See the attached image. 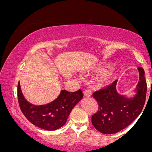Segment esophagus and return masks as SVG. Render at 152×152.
<instances>
[{
  "mask_svg": "<svg viewBox=\"0 0 152 152\" xmlns=\"http://www.w3.org/2000/svg\"><path fill=\"white\" fill-rule=\"evenodd\" d=\"M83 94H84V96H91L92 94L91 91H90L89 89H86L85 91H83Z\"/></svg>",
  "mask_w": 152,
  "mask_h": 152,
  "instance_id": "34e87169",
  "label": "esophagus"
}]
</instances>
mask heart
Returning a JSON list of instances; mask_svg holds the SVG:
<instances>
[{
  "label": "heart",
  "instance_id": "obj_1",
  "mask_svg": "<svg viewBox=\"0 0 152 152\" xmlns=\"http://www.w3.org/2000/svg\"><path fill=\"white\" fill-rule=\"evenodd\" d=\"M111 77V73L110 72H107V73H105L104 75V76H103V80H107L108 79L110 78Z\"/></svg>",
  "mask_w": 152,
  "mask_h": 152
}]
</instances>
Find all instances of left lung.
<instances>
[{
  "label": "left lung",
  "mask_w": 152,
  "mask_h": 152,
  "mask_svg": "<svg viewBox=\"0 0 152 152\" xmlns=\"http://www.w3.org/2000/svg\"><path fill=\"white\" fill-rule=\"evenodd\" d=\"M139 81L133 98H126L118 94L116 86L118 80L92 94L99 104L98 111L92 116V124L99 132L105 134L118 132L131 124L141 113L146 99L147 83L145 71L138 68Z\"/></svg>",
  "instance_id": "1"
}]
</instances>
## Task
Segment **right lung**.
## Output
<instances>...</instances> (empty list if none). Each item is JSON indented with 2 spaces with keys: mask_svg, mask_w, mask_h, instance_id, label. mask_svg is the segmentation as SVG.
I'll return each mask as SVG.
<instances>
[{
  "mask_svg": "<svg viewBox=\"0 0 152 152\" xmlns=\"http://www.w3.org/2000/svg\"><path fill=\"white\" fill-rule=\"evenodd\" d=\"M83 95L80 89L72 92L62 90L53 102L46 105H35L25 99L20 83L18 84V100L22 113L32 124L46 130H56L62 127Z\"/></svg>",
  "mask_w": 152,
  "mask_h": 152,
  "instance_id": "obj_1",
  "label": "right lung"
}]
</instances>
